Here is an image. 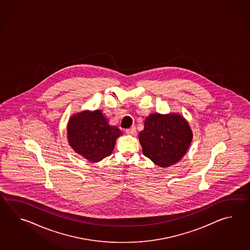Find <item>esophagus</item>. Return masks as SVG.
<instances>
[{
  "mask_svg": "<svg viewBox=\"0 0 250 250\" xmlns=\"http://www.w3.org/2000/svg\"><path fill=\"white\" fill-rule=\"evenodd\" d=\"M126 133H127V135H136V133H137L136 127L132 126V127H129V128H127L126 129Z\"/></svg>",
  "mask_w": 250,
  "mask_h": 250,
  "instance_id": "34e87169",
  "label": "esophagus"
}]
</instances>
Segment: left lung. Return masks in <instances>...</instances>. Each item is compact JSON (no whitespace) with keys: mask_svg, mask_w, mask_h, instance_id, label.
I'll return each instance as SVG.
<instances>
[{"mask_svg":"<svg viewBox=\"0 0 250 250\" xmlns=\"http://www.w3.org/2000/svg\"><path fill=\"white\" fill-rule=\"evenodd\" d=\"M138 138L144 154L155 165L167 167L186 154L191 143L192 131L188 123L179 114L154 113L146 119Z\"/></svg>","mask_w":250,"mask_h":250,"instance_id":"8db88e82","label":"left lung"}]
</instances>
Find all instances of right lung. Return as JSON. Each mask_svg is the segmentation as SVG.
I'll return each instance as SVG.
<instances>
[{
  "label": "right lung",
  "instance_id": "obj_1",
  "mask_svg": "<svg viewBox=\"0 0 250 250\" xmlns=\"http://www.w3.org/2000/svg\"><path fill=\"white\" fill-rule=\"evenodd\" d=\"M121 134L118 127L109 126L101 111L80 112L68 124L70 146L89 162H99L112 154Z\"/></svg>",
  "mask_w": 250,
  "mask_h": 250
}]
</instances>
